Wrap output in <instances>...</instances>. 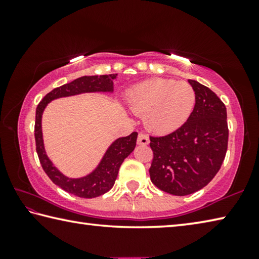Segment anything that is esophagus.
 Returning <instances> with one entry per match:
<instances>
[{
	"label": "esophagus",
	"instance_id": "esophagus-1",
	"mask_svg": "<svg viewBox=\"0 0 259 259\" xmlns=\"http://www.w3.org/2000/svg\"><path fill=\"white\" fill-rule=\"evenodd\" d=\"M137 143L139 145H147L150 143V139H148V136L146 134H139L137 138Z\"/></svg>",
	"mask_w": 259,
	"mask_h": 259
}]
</instances>
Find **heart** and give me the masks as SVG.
I'll return each mask as SVG.
<instances>
[{"label":"heart","mask_w":259,"mask_h":259,"mask_svg":"<svg viewBox=\"0 0 259 259\" xmlns=\"http://www.w3.org/2000/svg\"><path fill=\"white\" fill-rule=\"evenodd\" d=\"M126 103L135 114H146L148 129L168 134L190 117L195 105V93L187 82L152 78L130 90Z\"/></svg>","instance_id":"obj_1"}]
</instances>
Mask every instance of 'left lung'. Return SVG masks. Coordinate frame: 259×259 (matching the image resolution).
I'll list each match as a JSON object with an SVG mask.
<instances>
[{
  "instance_id": "1",
  "label": "left lung",
  "mask_w": 259,
  "mask_h": 259,
  "mask_svg": "<svg viewBox=\"0 0 259 259\" xmlns=\"http://www.w3.org/2000/svg\"><path fill=\"white\" fill-rule=\"evenodd\" d=\"M195 93L190 117L174 133L150 137L153 161L151 181L161 191L188 195L203 188L216 176L229 143L224 103L208 87L188 80Z\"/></svg>"
}]
</instances>
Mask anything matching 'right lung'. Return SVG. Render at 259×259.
Returning <instances> with one entry per match:
<instances>
[{
	"label": "right lung",
	"mask_w": 259,
	"mask_h": 259,
	"mask_svg": "<svg viewBox=\"0 0 259 259\" xmlns=\"http://www.w3.org/2000/svg\"><path fill=\"white\" fill-rule=\"evenodd\" d=\"M116 76L117 74L78 77L71 83H66V84L50 91L36 107L34 135L35 143H36V152L42 168L52 183L63 188L64 191L78 196V198H97V196L103 195L104 193L111 190L114 183H115L122 162L135 150L138 134L133 133L126 137L117 138L115 142H113L104 154L102 161L99 162L97 168L93 172L81 178H68L52 164V162L47 155L42 136V114L47 105L51 100L57 98L68 97V96H75L84 93H113V80L116 78Z\"/></svg>",
	"instance_id": "add662e5"
}]
</instances>
